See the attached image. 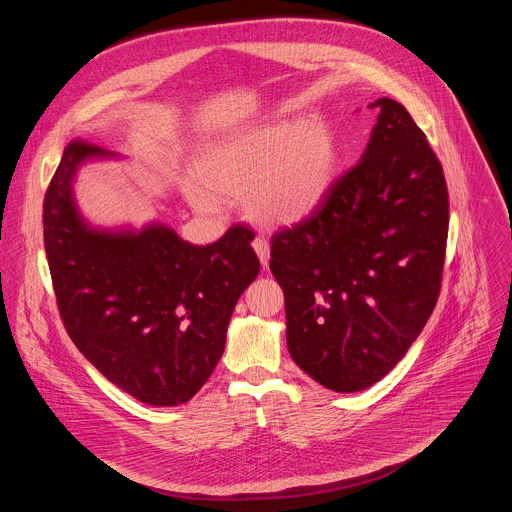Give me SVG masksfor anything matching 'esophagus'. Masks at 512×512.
Returning a JSON list of instances; mask_svg holds the SVG:
<instances>
[{"label": "esophagus", "mask_w": 512, "mask_h": 512, "mask_svg": "<svg viewBox=\"0 0 512 512\" xmlns=\"http://www.w3.org/2000/svg\"><path fill=\"white\" fill-rule=\"evenodd\" d=\"M253 249H255V253H257V257H259V261H261V265H263V269L269 265V257H271V247H269V241L265 239V237H261V235H257L255 239H253Z\"/></svg>", "instance_id": "34e87169"}]
</instances>
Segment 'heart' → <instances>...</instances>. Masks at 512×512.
Segmentation results:
<instances>
[{
	"instance_id": "heart-1",
	"label": "heart",
	"mask_w": 512,
	"mask_h": 512,
	"mask_svg": "<svg viewBox=\"0 0 512 512\" xmlns=\"http://www.w3.org/2000/svg\"><path fill=\"white\" fill-rule=\"evenodd\" d=\"M338 169V143L320 117L245 129L204 147L184 192L202 214H220L222 198H243L263 224H294L328 196Z\"/></svg>"
}]
</instances>
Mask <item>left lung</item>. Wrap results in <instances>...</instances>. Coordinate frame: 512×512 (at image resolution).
<instances>
[{
  "label": "left lung",
  "instance_id": "left-lung-1",
  "mask_svg": "<svg viewBox=\"0 0 512 512\" xmlns=\"http://www.w3.org/2000/svg\"><path fill=\"white\" fill-rule=\"evenodd\" d=\"M361 161L302 222L271 237L294 363L336 393L381 381L442 288L450 202L442 165L402 104L379 98Z\"/></svg>",
  "mask_w": 512,
  "mask_h": 512
}]
</instances>
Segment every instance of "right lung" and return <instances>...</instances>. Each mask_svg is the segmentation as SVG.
Listing matches in <instances>:
<instances>
[{"label":"right lung","instance_id":"add662e5","mask_svg":"<svg viewBox=\"0 0 512 512\" xmlns=\"http://www.w3.org/2000/svg\"><path fill=\"white\" fill-rule=\"evenodd\" d=\"M102 147L66 145L43 202V235L62 324L84 357L151 406L188 402L216 369L231 312L259 273L255 233L231 228L210 245L153 224L100 231L80 218L72 180Z\"/></svg>","mask_w":512,"mask_h":512}]
</instances>
